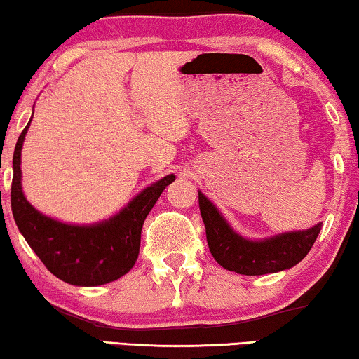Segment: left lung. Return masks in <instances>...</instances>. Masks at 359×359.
Segmentation results:
<instances>
[{
  "mask_svg": "<svg viewBox=\"0 0 359 359\" xmlns=\"http://www.w3.org/2000/svg\"><path fill=\"white\" fill-rule=\"evenodd\" d=\"M199 209L205 225L209 250L215 262L229 271L247 276L278 273L296 266L311 252L322 229V224H317L312 229L255 242L233 232L217 208L201 191Z\"/></svg>",
  "mask_w": 359,
  "mask_h": 359,
  "instance_id": "8db88e82",
  "label": "left lung"
}]
</instances>
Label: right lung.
<instances>
[{
	"label": "right lung",
	"instance_id": "obj_1",
	"mask_svg": "<svg viewBox=\"0 0 359 359\" xmlns=\"http://www.w3.org/2000/svg\"><path fill=\"white\" fill-rule=\"evenodd\" d=\"M31 124V122H29ZM29 124L13 156L11 209L19 232L53 276L73 286H101L130 271L139 257L147 215L175 175L145 188L114 217L95 225L58 222L32 208L21 188V150Z\"/></svg>",
	"mask_w": 359,
	"mask_h": 359
}]
</instances>
